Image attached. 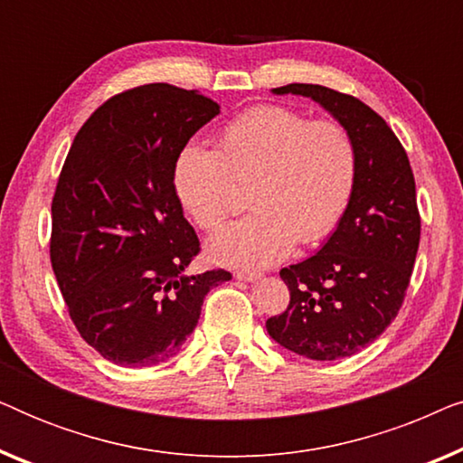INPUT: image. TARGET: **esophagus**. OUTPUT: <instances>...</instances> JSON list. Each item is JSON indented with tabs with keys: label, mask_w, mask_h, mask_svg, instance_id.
<instances>
[{
	"label": "esophagus",
	"mask_w": 463,
	"mask_h": 463,
	"mask_svg": "<svg viewBox=\"0 0 463 463\" xmlns=\"http://www.w3.org/2000/svg\"><path fill=\"white\" fill-rule=\"evenodd\" d=\"M233 276H236V280H244V282H252L261 278V274H257V271H249V269H238Z\"/></svg>",
	"instance_id": "1"
}]
</instances>
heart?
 <instances>
[{
    "label": "heart",
    "instance_id": "b5f03b06",
    "mask_svg": "<svg viewBox=\"0 0 463 463\" xmlns=\"http://www.w3.org/2000/svg\"><path fill=\"white\" fill-rule=\"evenodd\" d=\"M356 147L344 126L309 119L282 105H257L217 132V147L187 143L173 164L185 213L217 232L232 208L233 181L249 183V217L214 236V261L268 268L299 244H316L339 225L356 185Z\"/></svg>",
    "mask_w": 463,
    "mask_h": 463
}]
</instances>
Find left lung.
Listing matches in <instances>:
<instances>
[{"label":"left lung","mask_w":463,"mask_h":463,"mask_svg":"<svg viewBox=\"0 0 463 463\" xmlns=\"http://www.w3.org/2000/svg\"><path fill=\"white\" fill-rule=\"evenodd\" d=\"M274 94L320 103L356 147L350 206L314 257L280 269L288 307L265 322L287 350L339 360L373 344L402 307L421 236L413 170L385 119L356 97L318 84L280 86Z\"/></svg>","instance_id":"left-lung-1"}]
</instances>
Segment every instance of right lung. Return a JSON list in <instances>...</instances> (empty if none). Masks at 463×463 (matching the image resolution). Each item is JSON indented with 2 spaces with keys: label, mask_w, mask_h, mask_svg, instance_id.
<instances>
[{
  "label": "right lung",
  "mask_w": 463,
  "mask_h": 463,
  "mask_svg": "<svg viewBox=\"0 0 463 463\" xmlns=\"http://www.w3.org/2000/svg\"><path fill=\"white\" fill-rule=\"evenodd\" d=\"M219 105L147 84L105 100L73 138L52 198L50 261L81 339L109 363L173 358L225 269L185 276L200 240L173 185L181 147Z\"/></svg>",
  "instance_id": "add662e5"
}]
</instances>
